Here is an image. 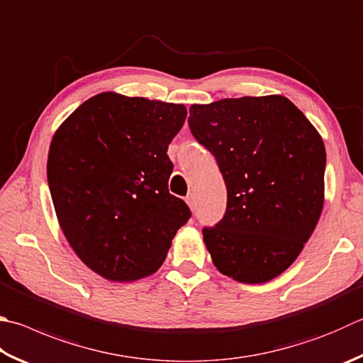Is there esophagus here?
<instances>
[{
	"instance_id": "obj_1",
	"label": "esophagus",
	"mask_w": 363,
	"mask_h": 363,
	"mask_svg": "<svg viewBox=\"0 0 363 363\" xmlns=\"http://www.w3.org/2000/svg\"><path fill=\"white\" fill-rule=\"evenodd\" d=\"M186 201H187V204L190 206V209L192 211H195V208H196V203H195V199H194V195H189L187 199H186Z\"/></svg>"
}]
</instances>
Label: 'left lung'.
Here are the masks:
<instances>
[{
    "label": "left lung",
    "instance_id": "obj_1",
    "mask_svg": "<svg viewBox=\"0 0 363 363\" xmlns=\"http://www.w3.org/2000/svg\"><path fill=\"white\" fill-rule=\"evenodd\" d=\"M189 127L216 157L227 209L203 228L222 274L262 284L292 265L324 206L325 147L295 104L281 95L192 104Z\"/></svg>",
    "mask_w": 363,
    "mask_h": 363
}]
</instances>
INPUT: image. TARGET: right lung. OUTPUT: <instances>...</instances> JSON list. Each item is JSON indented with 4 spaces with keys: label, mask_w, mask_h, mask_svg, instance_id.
I'll return each instance as SVG.
<instances>
[{
    "label": "right lung",
    "mask_w": 363,
    "mask_h": 363,
    "mask_svg": "<svg viewBox=\"0 0 363 363\" xmlns=\"http://www.w3.org/2000/svg\"><path fill=\"white\" fill-rule=\"evenodd\" d=\"M184 104L104 91L84 101L52 138L48 181L72 250L103 278L155 273L192 213L171 195L167 150Z\"/></svg>",
    "instance_id": "right-lung-1"
}]
</instances>
